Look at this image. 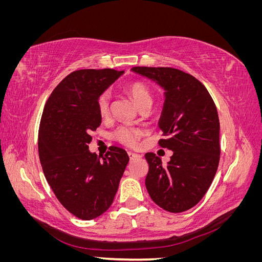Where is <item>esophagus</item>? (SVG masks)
Masks as SVG:
<instances>
[{"instance_id": "1", "label": "esophagus", "mask_w": 262, "mask_h": 262, "mask_svg": "<svg viewBox=\"0 0 262 262\" xmlns=\"http://www.w3.org/2000/svg\"><path fill=\"white\" fill-rule=\"evenodd\" d=\"M128 155L130 157V160H134V158H139L141 157L140 154H137V153H133V152H128Z\"/></svg>"}]
</instances>
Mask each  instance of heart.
Returning a JSON list of instances; mask_svg holds the SVG:
<instances>
[{
  "mask_svg": "<svg viewBox=\"0 0 262 262\" xmlns=\"http://www.w3.org/2000/svg\"><path fill=\"white\" fill-rule=\"evenodd\" d=\"M126 91L136 100L140 108L144 106L150 107V105H152L153 95L145 83L141 81H133L126 86ZM110 100H112V95H110L109 91H104L99 94L97 98V110L101 117L108 115L110 109ZM141 137L142 131L139 128L131 125H120L114 132V139L129 147L137 146Z\"/></svg>",
  "mask_w": 262,
  "mask_h": 262,
  "instance_id": "heart-1",
  "label": "heart"
}]
</instances>
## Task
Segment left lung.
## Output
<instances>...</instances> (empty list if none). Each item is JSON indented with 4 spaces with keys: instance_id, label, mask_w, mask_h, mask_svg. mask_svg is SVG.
I'll use <instances>...</instances> for the list:
<instances>
[{
    "instance_id": "1",
    "label": "left lung",
    "mask_w": 262,
    "mask_h": 262,
    "mask_svg": "<svg viewBox=\"0 0 262 262\" xmlns=\"http://www.w3.org/2000/svg\"><path fill=\"white\" fill-rule=\"evenodd\" d=\"M132 71L156 81L166 91L160 120L163 139L158 144L173 154L167 166L154 153L145 154L148 194L166 211H187L207 193L219 167L216 106L199 80L178 69L134 67Z\"/></svg>"
}]
</instances>
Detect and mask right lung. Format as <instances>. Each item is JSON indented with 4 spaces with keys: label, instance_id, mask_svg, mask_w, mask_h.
Segmentation results:
<instances>
[{
    "label": "right lung",
    "instance_id": "1",
    "mask_svg": "<svg viewBox=\"0 0 262 262\" xmlns=\"http://www.w3.org/2000/svg\"><path fill=\"white\" fill-rule=\"evenodd\" d=\"M123 71L85 69L70 73L47 100L38 132L45 177L60 203L90 221L112 205L129 156L110 146L104 157L91 153V132L100 125L97 98Z\"/></svg>",
    "mask_w": 262,
    "mask_h": 262
}]
</instances>
